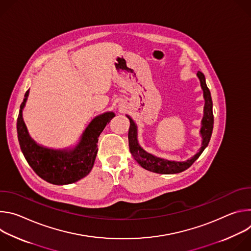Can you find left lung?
I'll return each mask as SVG.
<instances>
[{
	"label": "left lung",
	"mask_w": 251,
	"mask_h": 251,
	"mask_svg": "<svg viewBox=\"0 0 251 251\" xmlns=\"http://www.w3.org/2000/svg\"><path fill=\"white\" fill-rule=\"evenodd\" d=\"M197 76L200 79L201 87L203 91V99H204V106H203V116L201 119V127L200 130V134L201 137V145L197 154H195L191 159H188L184 162H177V161H171L163 158H159L154 156L143 149L139 142H138V130L137 125L134 120L129 116L126 115L127 118L130 120V128L128 132V140H129V149L134 157V159L138 162V164L150 172H154L157 174H177L181 173L188 168H190L193 163L201 156L203 150L207 147L208 142L211 137L212 128H213V114H212V100L210 96V91L206 86L205 77L201 71H198Z\"/></svg>",
	"instance_id": "8db88e82"
}]
</instances>
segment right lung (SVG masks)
<instances>
[{
	"instance_id": "1",
	"label": "right lung",
	"mask_w": 251,
	"mask_h": 251,
	"mask_svg": "<svg viewBox=\"0 0 251 251\" xmlns=\"http://www.w3.org/2000/svg\"><path fill=\"white\" fill-rule=\"evenodd\" d=\"M28 93L29 89L25 94L17 120L18 139L26 162L35 174L52 185H68L81 180L90 173L94 165L99 135L115 113L109 111L93 118L75 146L50 149L38 144L29 136L24 122L23 110Z\"/></svg>"
}]
</instances>
